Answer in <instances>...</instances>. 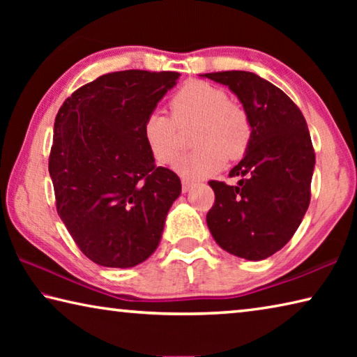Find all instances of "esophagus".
Here are the masks:
<instances>
[{
    "label": "esophagus",
    "mask_w": 357,
    "mask_h": 357,
    "mask_svg": "<svg viewBox=\"0 0 357 357\" xmlns=\"http://www.w3.org/2000/svg\"><path fill=\"white\" fill-rule=\"evenodd\" d=\"M181 184H183V192H189L192 189V185H193V181L183 178V179H181Z\"/></svg>",
    "instance_id": "esophagus-1"
}]
</instances>
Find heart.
<instances>
[{"mask_svg":"<svg viewBox=\"0 0 357 357\" xmlns=\"http://www.w3.org/2000/svg\"><path fill=\"white\" fill-rule=\"evenodd\" d=\"M170 116L149 113L143 123V138L159 164H173L181 151V130L193 126L190 142L197 146L181 157L176 170L189 178H204L219 172L225 157H243L250 142V121L227 93L203 80L185 82L168 102Z\"/></svg>","mask_w":357,"mask_h":357,"instance_id":"heart-1","label":"heart"}]
</instances>
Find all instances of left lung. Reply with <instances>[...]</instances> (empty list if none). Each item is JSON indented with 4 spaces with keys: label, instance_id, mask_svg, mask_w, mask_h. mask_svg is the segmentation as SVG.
<instances>
[{
    "label": "left lung",
    "instance_id": "1",
    "mask_svg": "<svg viewBox=\"0 0 357 357\" xmlns=\"http://www.w3.org/2000/svg\"><path fill=\"white\" fill-rule=\"evenodd\" d=\"M238 96L250 121L244 159L229 172L238 185L209 181L215 193L206 214L223 250L264 259L280 250L301 225L310 203L315 151L298 105L264 78L245 70L204 74Z\"/></svg>",
    "mask_w": 357,
    "mask_h": 357
}]
</instances>
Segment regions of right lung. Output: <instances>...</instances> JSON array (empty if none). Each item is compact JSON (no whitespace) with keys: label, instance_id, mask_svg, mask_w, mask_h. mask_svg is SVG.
I'll use <instances>...</instances> for the list:
<instances>
[{"label":"right lung","instance_id":"right-lung-1","mask_svg":"<svg viewBox=\"0 0 357 357\" xmlns=\"http://www.w3.org/2000/svg\"><path fill=\"white\" fill-rule=\"evenodd\" d=\"M179 74L121 70L72 93L53 128L48 172L56 211L78 249L105 268L151 257L181 179L157 167L143 123Z\"/></svg>","mask_w":357,"mask_h":357}]
</instances>
